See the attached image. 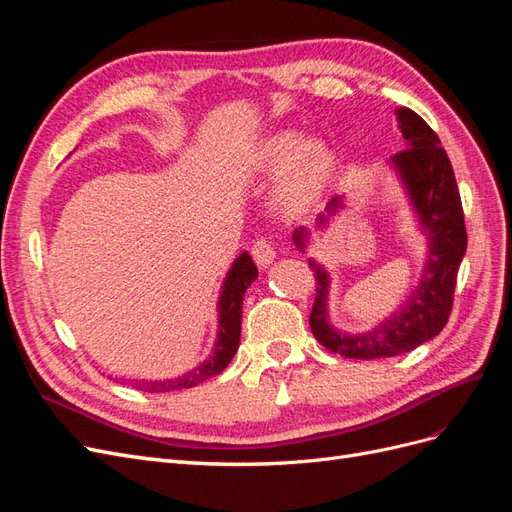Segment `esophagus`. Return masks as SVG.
<instances>
[{
	"label": "esophagus",
	"instance_id": "obj_1",
	"mask_svg": "<svg viewBox=\"0 0 512 512\" xmlns=\"http://www.w3.org/2000/svg\"><path fill=\"white\" fill-rule=\"evenodd\" d=\"M252 258L260 269H267L275 258V247L267 237H258L252 243Z\"/></svg>",
	"mask_w": 512,
	"mask_h": 512
}]
</instances>
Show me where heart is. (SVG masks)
<instances>
[{
    "label": "heart",
    "mask_w": 512,
    "mask_h": 512,
    "mask_svg": "<svg viewBox=\"0 0 512 512\" xmlns=\"http://www.w3.org/2000/svg\"><path fill=\"white\" fill-rule=\"evenodd\" d=\"M288 165L280 185L282 205L288 209L305 207L312 200L322 183L327 181L331 168V153L318 141H305L292 132H282L273 138L262 151V166L267 170H282Z\"/></svg>",
    "instance_id": "obj_1"
}]
</instances>
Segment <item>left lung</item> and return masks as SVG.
<instances>
[{
	"label": "left lung",
	"mask_w": 512,
	"mask_h": 512,
	"mask_svg": "<svg viewBox=\"0 0 512 512\" xmlns=\"http://www.w3.org/2000/svg\"><path fill=\"white\" fill-rule=\"evenodd\" d=\"M397 117L408 147L397 151L393 162L429 232V260L423 280L410 294L408 303L380 327L363 335H339L329 327V275L316 262H309L316 277V299L309 314V327L324 348L348 359L397 356L436 337L453 312L457 271L468 245L455 173L444 147H440L438 134L410 108H399ZM337 205L339 198H333L329 209ZM303 241L305 230L301 228L294 232V243L303 247Z\"/></svg>",
	"instance_id": "1"
}]
</instances>
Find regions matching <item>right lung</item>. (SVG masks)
<instances>
[{
  "label": "right lung",
  "mask_w": 512,
  "mask_h": 512,
  "mask_svg": "<svg viewBox=\"0 0 512 512\" xmlns=\"http://www.w3.org/2000/svg\"><path fill=\"white\" fill-rule=\"evenodd\" d=\"M258 277V269L252 262L250 254H241L235 265H232L224 292L220 297V335H218V344H215L213 354L209 359L192 369L190 374H185L175 380H164V382H141V380H128L134 389H141L147 393H168V391H181V389H192V386L205 382L207 378H213L222 374V371L228 367V363L235 356L239 348V337H241V303H243V294L254 280Z\"/></svg>",
  "instance_id": "obj_1"
}]
</instances>
